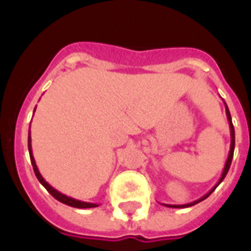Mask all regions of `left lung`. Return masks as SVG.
I'll return each mask as SVG.
<instances>
[{"label": "left lung", "instance_id": "1", "mask_svg": "<svg viewBox=\"0 0 251 251\" xmlns=\"http://www.w3.org/2000/svg\"><path fill=\"white\" fill-rule=\"evenodd\" d=\"M225 107H226V115H227V121H228V126H230V136H231V144H230V152H228V157H227L226 160V164H225V168H223V172H222V176L221 179H219V181L216 183L215 187L214 188H211L207 194L204 195V196H201L200 199L195 200V201H191V203H187V204H164L167 205V207H172V208H184V207H191V205L194 204H198L199 201H201V200L207 199L208 196H210L214 191H215V188L218 187V185L221 184L222 181H223V179L226 177L227 172H228V169H230V165H231V161H232V156H234V148H235V131H234V126H232V121H231V115H230V111H228V107H227L226 102H225Z\"/></svg>", "mask_w": 251, "mask_h": 251}]
</instances>
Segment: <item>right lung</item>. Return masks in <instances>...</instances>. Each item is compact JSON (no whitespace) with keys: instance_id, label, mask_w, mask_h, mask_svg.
Listing matches in <instances>:
<instances>
[{"instance_id":"obj_1","label":"right lung","mask_w":251,"mask_h":251,"mask_svg":"<svg viewBox=\"0 0 251 251\" xmlns=\"http://www.w3.org/2000/svg\"><path fill=\"white\" fill-rule=\"evenodd\" d=\"M28 149H29L30 163H32V167H33V171H35L36 177H37V180L40 181L41 184L46 187L47 191H48V192H50L55 199L59 200V201H62V203H64V204L67 205L75 207V208H93V207H98V204H95V203H87V201H82V200H76V199H74V198H70V196L62 194V192H59L57 189H55L52 185H50L48 183H47L46 180H44V177H43L40 172H39V168H37V165H36L35 157H33V153H32V145H30V126H29V136H28Z\"/></svg>"}]
</instances>
